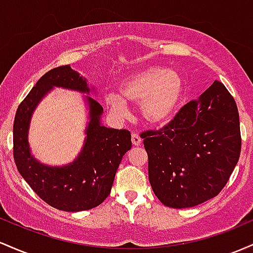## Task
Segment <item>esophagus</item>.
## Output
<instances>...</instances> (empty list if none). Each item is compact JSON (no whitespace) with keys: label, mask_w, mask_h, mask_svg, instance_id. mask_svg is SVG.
I'll use <instances>...</instances> for the list:
<instances>
[{"label":"esophagus","mask_w":253,"mask_h":253,"mask_svg":"<svg viewBox=\"0 0 253 253\" xmlns=\"http://www.w3.org/2000/svg\"><path fill=\"white\" fill-rule=\"evenodd\" d=\"M131 142H132V144H134V146L137 147V146H140V144H141L142 138L137 134H135V132H134V134L131 135Z\"/></svg>","instance_id":"34e87169"}]
</instances>
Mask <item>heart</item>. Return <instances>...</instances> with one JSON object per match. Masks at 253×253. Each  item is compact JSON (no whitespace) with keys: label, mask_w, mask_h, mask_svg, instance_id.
Returning a JSON list of instances; mask_svg holds the SVG:
<instances>
[{"label":"heart","mask_w":253,"mask_h":253,"mask_svg":"<svg viewBox=\"0 0 253 253\" xmlns=\"http://www.w3.org/2000/svg\"><path fill=\"white\" fill-rule=\"evenodd\" d=\"M184 82L178 73L163 65H150L138 70L119 84L121 95L111 93L106 101L119 117L127 115L126 101L140 104L143 121L160 126L171 121L183 96Z\"/></svg>","instance_id":"obj_1"}]
</instances>
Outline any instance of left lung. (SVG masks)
I'll use <instances>...</instances> for the list:
<instances>
[{
	"instance_id": "obj_1",
	"label": "left lung",
	"mask_w": 253,
	"mask_h": 253,
	"mask_svg": "<svg viewBox=\"0 0 253 253\" xmlns=\"http://www.w3.org/2000/svg\"><path fill=\"white\" fill-rule=\"evenodd\" d=\"M141 137L150 185L160 202L175 209L198 206L220 194L239 160L237 104L226 87L214 81L166 126L142 132Z\"/></svg>"
}]
</instances>
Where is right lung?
<instances>
[{
  "label": "right lung",
  "instance_id": "right-lung-1",
  "mask_svg": "<svg viewBox=\"0 0 253 253\" xmlns=\"http://www.w3.org/2000/svg\"><path fill=\"white\" fill-rule=\"evenodd\" d=\"M55 86L83 94L89 110L84 146L73 163L63 167L42 164L32 155L28 131L33 112L42 98ZM94 87L69 64L53 68L39 79L19 105L13 126L14 160L21 177L44 202L63 211L95 208L111 192L119 164L131 149V135L101 124L103 106L89 94Z\"/></svg>",
  "mask_w": 253,
  "mask_h": 253
}]
</instances>
